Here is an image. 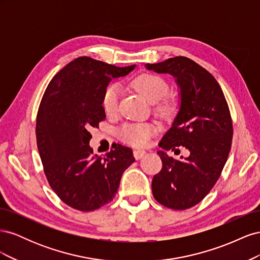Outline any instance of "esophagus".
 I'll return each mask as SVG.
<instances>
[{
	"label": "esophagus",
	"mask_w": 260,
	"mask_h": 260,
	"mask_svg": "<svg viewBox=\"0 0 260 260\" xmlns=\"http://www.w3.org/2000/svg\"><path fill=\"white\" fill-rule=\"evenodd\" d=\"M146 155L145 151H141V149H136V151H133V156H135V158L137 160L141 159L142 157H144Z\"/></svg>",
	"instance_id": "obj_1"
}]
</instances>
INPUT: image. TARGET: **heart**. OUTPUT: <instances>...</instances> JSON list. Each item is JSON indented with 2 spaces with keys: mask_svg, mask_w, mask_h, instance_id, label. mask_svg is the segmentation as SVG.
<instances>
[{
  "mask_svg": "<svg viewBox=\"0 0 260 260\" xmlns=\"http://www.w3.org/2000/svg\"><path fill=\"white\" fill-rule=\"evenodd\" d=\"M131 86L151 103L160 101L168 91V84L164 78L153 74H142L136 77L131 81ZM118 103H119V89L116 85H109L103 96V106L106 114H116ZM156 109L162 117H170L176 111V105L172 101L166 100L158 104ZM155 132L156 128L152 123H129L124 124L120 129L119 136L122 141L133 146H144Z\"/></svg>",
  "mask_w": 260,
  "mask_h": 260,
  "instance_id": "heart-1",
  "label": "heart"
}]
</instances>
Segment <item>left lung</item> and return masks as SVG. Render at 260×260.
<instances>
[{"label": "left lung", "instance_id": "1", "mask_svg": "<svg viewBox=\"0 0 260 260\" xmlns=\"http://www.w3.org/2000/svg\"><path fill=\"white\" fill-rule=\"evenodd\" d=\"M146 69L175 77L180 107L157 152L162 168L152 181L155 200L168 208L183 210L199 204L217 182L229 156L233 127L229 107L219 83L205 68L190 58L177 56ZM183 146L189 156L182 161L166 150Z\"/></svg>", "mask_w": 260, "mask_h": 260}]
</instances>
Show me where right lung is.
Returning <instances> with one entry per match:
<instances>
[{"label": "right lung", "instance_id": "right-lung-1", "mask_svg": "<svg viewBox=\"0 0 260 260\" xmlns=\"http://www.w3.org/2000/svg\"><path fill=\"white\" fill-rule=\"evenodd\" d=\"M136 65L116 67L78 57L54 76L37 116V144L53 191L68 206L91 211L113 201L123 171L136 159L118 144L105 157L93 155L90 129L105 119L103 96L108 83Z\"/></svg>", "mask_w": 260, "mask_h": 260}]
</instances>
